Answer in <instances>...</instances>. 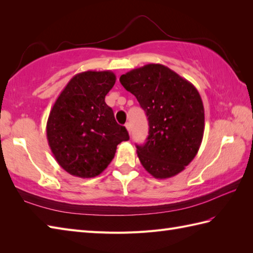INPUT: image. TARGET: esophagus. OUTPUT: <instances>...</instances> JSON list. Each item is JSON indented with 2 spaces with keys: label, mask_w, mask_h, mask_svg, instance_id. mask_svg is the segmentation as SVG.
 Returning <instances> with one entry per match:
<instances>
[{
  "label": "esophagus",
  "mask_w": 253,
  "mask_h": 253,
  "mask_svg": "<svg viewBox=\"0 0 253 253\" xmlns=\"http://www.w3.org/2000/svg\"><path fill=\"white\" fill-rule=\"evenodd\" d=\"M126 128H127L128 132H129V135H130V133H131V124L130 123H127L126 124Z\"/></svg>",
  "instance_id": "34e87169"
}]
</instances>
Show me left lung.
Wrapping results in <instances>:
<instances>
[{
    "label": "left lung",
    "instance_id": "obj_1",
    "mask_svg": "<svg viewBox=\"0 0 253 253\" xmlns=\"http://www.w3.org/2000/svg\"><path fill=\"white\" fill-rule=\"evenodd\" d=\"M149 121V136L137 147L140 163L155 178H169L195 159L204 132V107L191 83L161 64L122 75Z\"/></svg>",
    "mask_w": 253,
    "mask_h": 253
}]
</instances>
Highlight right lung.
Segmentation results:
<instances>
[{
  "instance_id": "add662e5",
  "label": "right lung",
  "mask_w": 253,
  "mask_h": 253,
  "mask_svg": "<svg viewBox=\"0 0 253 253\" xmlns=\"http://www.w3.org/2000/svg\"><path fill=\"white\" fill-rule=\"evenodd\" d=\"M111 71L79 73L58 95L46 123V138L56 162L68 174L91 178L103 171L117 144L129 139L105 103L115 84Z\"/></svg>"
}]
</instances>
